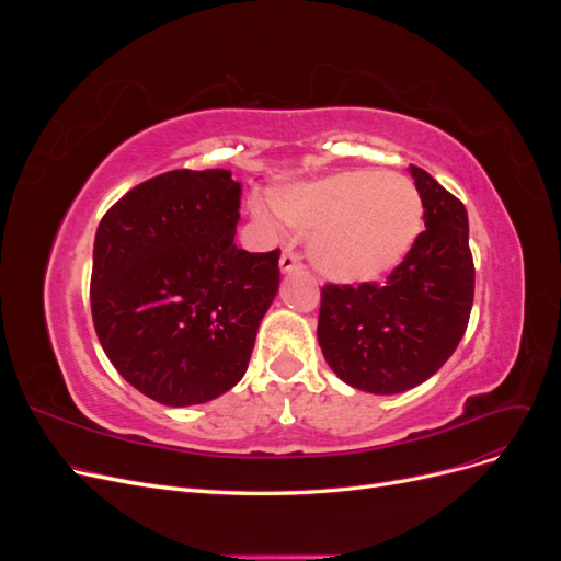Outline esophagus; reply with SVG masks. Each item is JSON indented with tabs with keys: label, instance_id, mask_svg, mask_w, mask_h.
<instances>
[{
	"label": "esophagus",
	"instance_id": "esophagus-1",
	"mask_svg": "<svg viewBox=\"0 0 561 561\" xmlns=\"http://www.w3.org/2000/svg\"><path fill=\"white\" fill-rule=\"evenodd\" d=\"M299 268H301V262H299L297 254L290 248H285L283 254H280V271H283V274H293V271H299Z\"/></svg>",
	"mask_w": 561,
	"mask_h": 561
}]
</instances>
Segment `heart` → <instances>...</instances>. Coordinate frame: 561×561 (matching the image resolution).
Masks as SVG:
<instances>
[{
    "instance_id": "1",
    "label": "heart",
    "mask_w": 561,
    "mask_h": 561,
    "mask_svg": "<svg viewBox=\"0 0 561 561\" xmlns=\"http://www.w3.org/2000/svg\"><path fill=\"white\" fill-rule=\"evenodd\" d=\"M274 208L309 236V257L336 283H369L390 274L423 229V201L410 178L342 171L274 194ZM264 215V210H260Z\"/></svg>"
}]
</instances>
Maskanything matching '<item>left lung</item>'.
<instances>
[{
    "label": "left lung",
    "mask_w": 561,
    "mask_h": 561,
    "mask_svg": "<svg viewBox=\"0 0 561 561\" xmlns=\"http://www.w3.org/2000/svg\"><path fill=\"white\" fill-rule=\"evenodd\" d=\"M426 231L383 285H325L318 344L334 375L365 393L410 390L443 367L466 334L474 293L468 213L410 165Z\"/></svg>",
    "instance_id": "8db88e82"
}]
</instances>
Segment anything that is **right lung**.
I'll return each instance as SVG.
<instances>
[{"mask_svg": "<svg viewBox=\"0 0 561 561\" xmlns=\"http://www.w3.org/2000/svg\"><path fill=\"white\" fill-rule=\"evenodd\" d=\"M239 208L229 171H171L100 219L93 325L118 375L161 404H201L239 383L278 293L280 252L233 243Z\"/></svg>", "mask_w": 561, "mask_h": 561, "instance_id": "add662e5", "label": "right lung"}]
</instances>
